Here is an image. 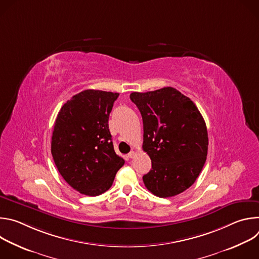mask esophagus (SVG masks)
Segmentation results:
<instances>
[{
    "label": "esophagus",
    "mask_w": 259,
    "mask_h": 259,
    "mask_svg": "<svg viewBox=\"0 0 259 259\" xmlns=\"http://www.w3.org/2000/svg\"><path fill=\"white\" fill-rule=\"evenodd\" d=\"M135 156H136V153H135V152H130V153L128 154V157H129L130 159H133Z\"/></svg>",
    "instance_id": "1"
}]
</instances>
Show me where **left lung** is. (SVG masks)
Segmentation results:
<instances>
[{"label":"left lung","instance_id":"1","mask_svg":"<svg viewBox=\"0 0 259 259\" xmlns=\"http://www.w3.org/2000/svg\"><path fill=\"white\" fill-rule=\"evenodd\" d=\"M143 122V151L152 160L145 188L160 198L192 187L206 162L208 133L196 104L172 87L133 92Z\"/></svg>","mask_w":259,"mask_h":259}]
</instances>
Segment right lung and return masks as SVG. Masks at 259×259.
Returning <instances> with one entry per match:
<instances>
[{"label":"right lung","mask_w":259,"mask_h":259,"mask_svg":"<svg viewBox=\"0 0 259 259\" xmlns=\"http://www.w3.org/2000/svg\"><path fill=\"white\" fill-rule=\"evenodd\" d=\"M119 93L84 90L60 108L51 140L54 163L69 186L99 196L114 182L125 161L114 150L108 117Z\"/></svg>","instance_id":"obj_1"}]
</instances>
